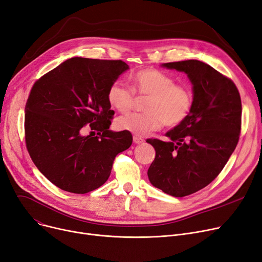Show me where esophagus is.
<instances>
[{
    "instance_id": "1",
    "label": "esophagus",
    "mask_w": 262,
    "mask_h": 262,
    "mask_svg": "<svg viewBox=\"0 0 262 262\" xmlns=\"http://www.w3.org/2000/svg\"><path fill=\"white\" fill-rule=\"evenodd\" d=\"M133 142H134V144H138V145H140V144H143L145 141H144V139L140 138V136H138V135H134V136H133Z\"/></svg>"
}]
</instances>
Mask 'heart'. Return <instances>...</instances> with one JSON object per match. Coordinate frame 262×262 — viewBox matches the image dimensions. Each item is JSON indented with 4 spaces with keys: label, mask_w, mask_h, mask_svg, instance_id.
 I'll list each match as a JSON object with an SVG mask.
<instances>
[{
    "label": "heart",
    "mask_w": 262,
    "mask_h": 262,
    "mask_svg": "<svg viewBox=\"0 0 262 262\" xmlns=\"http://www.w3.org/2000/svg\"><path fill=\"white\" fill-rule=\"evenodd\" d=\"M132 89L141 96H148L145 113H130L116 120L119 130L135 135H145L159 130L162 124L173 128L189 117L193 106V93L189 86L175 84L168 74L157 69H144L132 78ZM120 81L112 83L107 101L120 113L131 110L134 93Z\"/></svg>",
    "instance_id": "heart-1"
}]
</instances>
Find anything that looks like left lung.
Masks as SVG:
<instances>
[{
    "mask_svg": "<svg viewBox=\"0 0 262 262\" xmlns=\"http://www.w3.org/2000/svg\"><path fill=\"white\" fill-rule=\"evenodd\" d=\"M184 72L193 85L189 117L169 130L163 142L149 139L156 158L148 169L150 183L183 197L204 189L222 171L239 142L242 104L234 83L197 59L162 64Z\"/></svg>",
    "mask_w": 262,
    "mask_h": 262,
    "instance_id": "8db88e82",
    "label": "left lung"
}]
</instances>
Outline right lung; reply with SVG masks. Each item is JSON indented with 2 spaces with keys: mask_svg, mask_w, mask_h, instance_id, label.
<instances>
[{
  "mask_svg": "<svg viewBox=\"0 0 262 262\" xmlns=\"http://www.w3.org/2000/svg\"><path fill=\"white\" fill-rule=\"evenodd\" d=\"M129 69L122 60L72 57L36 81L26 105V143L36 167L57 188L76 194L98 189L115 157L131 146L130 132L110 130L107 90ZM90 124L97 132L82 136Z\"/></svg>",
  "mask_w": 262,
  "mask_h": 262,
  "instance_id": "right-lung-1",
  "label": "right lung"
}]
</instances>
